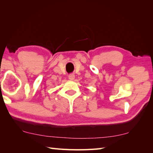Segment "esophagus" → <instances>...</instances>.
<instances>
[{
  "label": "esophagus",
  "mask_w": 153,
  "mask_h": 153,
  "mask_svg": "<svg viewBox=\"0 0 153 153\" xmlns=\"http://www.w3.org/2000/svg\"><path fill=\"white\" fill-rule=\"evenodd\" d=\"M75 78V76H74V74H70L69 75V79L71 80H73Z\"/></svg>",
  "instance_id": "obj_1"
}]
</instances>
